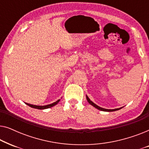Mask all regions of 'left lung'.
<instances>
[{"label":"left lung","mask_w":149,"mask_h":149,"mask_svg":"<svg viewBox=\"0 0 149 149\" xmlns=\"http://www.w3.org/2000/svg\"><path fill=\"white\" fill-rule=\"evenodd\" d=\"M86 97H87V101H88V102H89V104H90L91 105H92L93 107H94L95 108H96V109H97L98 110H100V111H107V112H113V111H118V110H119V109H121V108H120V109H103V108L100 107H98V106H97L96 104H95L93 103V102H91V101L90 100V99H89V97L87 96V95H86Z\"/></svg>","instance_id":"8db88e82"}]
</instances>
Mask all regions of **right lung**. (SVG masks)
Listing matches in <instances>:
<instances>
[{"mask_svg": "<svg viewBox=\"0 0 149 149\" xmlns=\"http://www.w3.org/2000/svg\"><path fill=\"white\" fill-rule=\"evenodd\" d=\"M59 101H60V100H58V101L55 102L51 104H49V105H46V106H36V105H32V104H28V103H26V104L29 106V107H32V108H34V109H49V108H51L52 107H54V106L56 105L59 102Z\"/></svg>", "mask_w": 149, "mask_h": 149, "instance_id": "add662e5", "label": "right lung"}]
</instances>
